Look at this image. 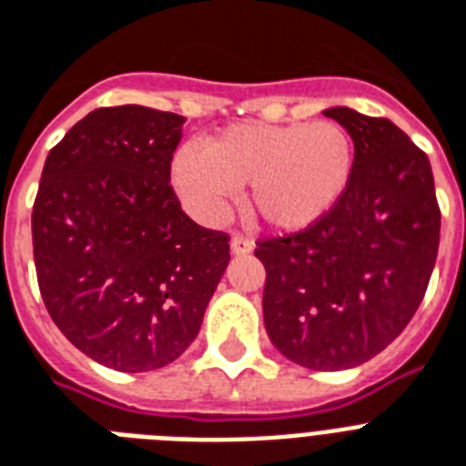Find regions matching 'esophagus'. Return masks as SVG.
I'll list each match as a JSON object with an SVG mask.
<instances>
[{
	"mask_svg": "<svg viewBox=\"0 0 466 466\" xmlns=\"http://www.w3.org/2000/svg\"><path fill=\"white\" fill-rule=\"evenodd\" d=\"M254 248V241L244 237V234H234L232 237V254L241 256V254H248Z\"/></svg>",
	"mask_w": 466,
	"mask_h": 466,
	"instance_id": "esophagus-1",
	"label": "esophagus"
}]
</instances>
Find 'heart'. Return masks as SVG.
<instances>
[{"mask_svg":"<svg viewBox=\"0 0 466 466\" xmlns=\"http://www.w3.org/2000/svg\"><path fill=\"white\" fill-rule=\"evenodd\" d=\"M355 168L346 127L319 123H239L205 142L183 147L171 178L203 218L225 210L234 188L248 186V208L276 232H302L340 203Z\"/></svg>","mask_w":466,"mask_h":466,"instance_id":"1","label":"heart"}]
</instances>
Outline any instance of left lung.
<instances>
[{"label":"left lung","mask_w":466,"mask_h":466,"mask_svg":"<svg viewBox=\"0 0 466 466\" xmlns=\"http://www.w3.org/2000/svg\"><path fill=\"white\" fill-rule=\"evenodd\" d=\"M353 137L340 203L309 229L256 241L273 346L309 370H346L390 346L419 309L441 244L426 152L391 120L329 108Z\"/></svg>","instance_id":"left-lung-1"}]
</instances>
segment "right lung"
Segmentation results:
<instances>
[{
    "label": "right lung",
    "mask_w": 466,
    "mask_h": 466,
    "mask_svg": "<svg viewBox=\"0 0 466 466\" xmlns=\"http://www.w3.org/2000/svg\"><path fill=\"white\" fill-rule=\"evenodd\" d=\"M183 120L145 106L91 111L50 149L33 203L47 314L120 372L174 362L229 263V234L196 225L168 183Z\"/></svg>",
    "instance_id": "1"
}]
</instances>
